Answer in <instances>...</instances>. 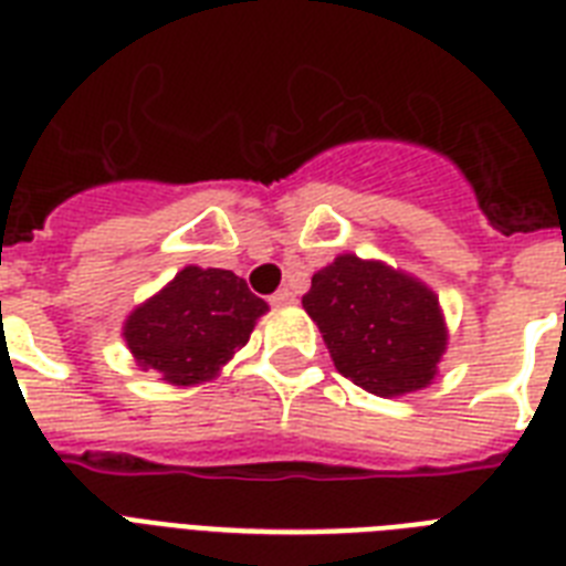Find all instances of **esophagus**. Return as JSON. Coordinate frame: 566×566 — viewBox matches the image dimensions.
Returning <instances> with one entry per match:
<instances>
[{"label":"esophagus","mask_w":566,"mask_h":566,"mask_svg":"<svg viewBox=\"0 0 566 566\" xmlns=\"http://www.w3.org/2000/svg\"><path fill=\"white\" fill-rule=\"evenodd\" d=\"M269 301L274 306H283V304H292V301H295V295H292L289 289H280V292H274V295H271Z\"/></svg>","instance_id":"esophagus-1"}]
</instances>
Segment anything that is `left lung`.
I'll use <instances>...</instances> for the list:
<instances>
[{"mask_svg":"<svg viewBox=\"0 0 566 566\" xmlns=\"http://www.w3.org/2000/svg\"><path fill=\"white\" fill-rule=\"evenodd\" d=\"M304 310L342 377L377 397L427 388L447 350L436 292L386 262L342 254L312 274Z\"/></svg>","mask_w":566,"mask_h":566,"instance_id":"8db88e82","label":"left lung"}]
</instances>
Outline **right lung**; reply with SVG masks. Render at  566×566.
Instances as JSON below:
<instances>
[{"label":"right lung","mask_w":566,"mask_h":566,"mask_svg":"<svg viewBox=\"0 0 566 566\" xmlns=\"http://www.w3.org/2000/svg\"><path fill=\"white\" fill-rule=\"evenodd\" d=\"M269 304L224 269L187 265L169 286L130 312L122 336L143 370L171 386L207 382L248 345Z\"/></svg>","instance_id":"right-lung-1"}]
</instances>
